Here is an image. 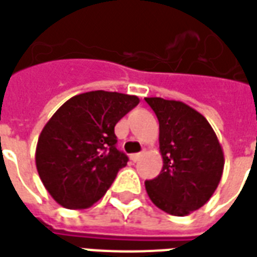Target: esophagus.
I'll list each match as a JSON object with an SVG mask.
<instances>
[{
  "label": "esophagus",
  "mask_w": 257,
  "mask_h": 257,
  "mask_svg": "<svg viewBox=\"0 0 257 257\" xmlns=\"http://www.w3.org/2000/svg\"><path fill=\"white\" fill-rule=\"evenodd\" d=\"M142 155L143 152H141V153H134V155H131V160H132V162H138L139 159L142 158Z\"/></svg>",
  "instance_id": "esophagus-1"
}]
</instances>
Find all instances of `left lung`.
I'll list each match as a JSON object with an SVG mask.
<instances>
[{
  "label": "left lung",
  "mask_w": 257,
  "mask_h": 257,
  "mask_svg": "<svg viewBox=\"0 0 257 257\" xmlns=\"http://www.w3.org/2000/svg\"><path fill=\"white\" fill-rule=\"evenodd\" d=\"M159 119L163 169L145 181L152 202L170 215L184 216L212 197L224 172V152L209 122L181 101L145 98Z\"/></svg>",
  "instance_id": "8db88e82"
}]
</instances>
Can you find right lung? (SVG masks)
I'll return each instance as SVG.
<instances>
[{
	"instance_id": "1",
	"label": "right lung",
	"mask_w": 257,
	"mask_h": 257,
	"mask_svg": "<svg viewBox=\"0 0 257 257\" xmlns=\"http://www.w3.org/2000/svg\"><path fill=\"white\" fill-rule=\"evenodd\" d=\"M139 104L136 95L90 91L67 99L42 129L36 169L57 204L90 208L105 194L128 156L116 149L114 128Z\"/></svg>"
}]
</instances>
